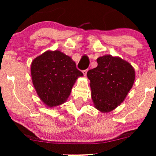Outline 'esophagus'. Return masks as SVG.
Wrapping results in <instances>:
<instances>
[{
  "mask_svg": "<svg viewBox=\"0 0 156 156\" xmlns=\"http://www.w3.org/2000/svg\"><path fill=\"white\" fill-rule=\"evenodd\" d=\"M87 69L83 70V71H82V73H83V74H84V76H86V75H87Z\"/></svg>",
  "mask_w": 156,
  "mask_h": 156,
  "instance_id": "obj_1",
  "label": "esophagus"
}]
</instances>
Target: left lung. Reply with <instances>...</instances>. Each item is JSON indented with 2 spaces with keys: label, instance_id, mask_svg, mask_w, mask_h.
Masks as SVG:
<instances>
[{
  "label": "left lung",
  "instance_id": "obj_1",
  "mask_svg": "<svg viewBox=\"0 0 156 156\" xmlns=\"http://www.w3.org/2000/svg\"><path fill=\"white\" fill-rule=\"evenodd\" d=\"M97 67L87 72L94 106L102 113L119 106L133 87L136 73L127 61L106 55L97 58Z\"/></svg>",
  "mask_w": 156,
  "mask_h": 156
}]
</instances>
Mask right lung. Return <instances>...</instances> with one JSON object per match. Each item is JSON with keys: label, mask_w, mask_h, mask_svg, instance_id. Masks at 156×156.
<instances>
[{"label": "right lung", "mask_w": 156, "mask_h": 156, "mask_svg": "<svg viewBox=\"0 0 156 156\" xmlns=\"http://www.w3.org/2000/svg\"><path fill=\"white\" fill-rule=\"evenodd\" d=\"M30 71L38 97L50 108L65 103L76 80L83 76L71 57L59 50H48L34 59Z\"/></svg>", "instance_id": "right-lung-1"}]
</instances>
